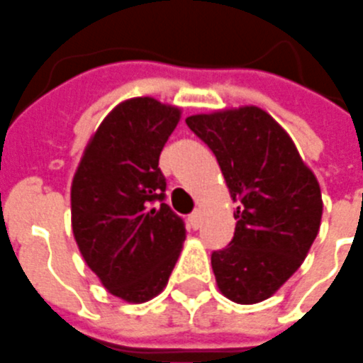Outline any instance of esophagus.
Masks as SVG:
<instances>
[{
    "mask_svg": "<svg viewBox=\"0 0 363 363\" xmlns=\"http://www.w3.org/2000/svg\"><path fill=\"white\" fill-rule=\"evenodd\" d=\"M189 223H191V227L195 228H200V225H202V211L200 210H195L193 213L189 216Z\"/></svg>",
    "mask_w": 363,
    "mask_h": 363,
    "instance_id": "1",
    "label": "esophagus"
}]
</instances>
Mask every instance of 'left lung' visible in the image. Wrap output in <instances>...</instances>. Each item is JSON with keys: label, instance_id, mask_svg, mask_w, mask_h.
Returning a JSON list of instances; mask_svg holds the SVG:
<instances>
[{"label": "left lung", "instance_id": "left-lung-1", "mask_svg": "<svg viewBox=\"0 0 363 363\" xmlns=\"http://www.w3.org/2000/svg\"><path fill=\"white\" fill-rule=\"evenodd\" d=\"M185 123L213 152L238 204L234 238L211 253L217 286L236 303L266 300L300 268L317 238V178L259 106L189 116Z\"/></svg>", "mask_w": 363, "mask_h": 363}]
</instances>
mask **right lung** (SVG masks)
<instances>
[{
  "instance_id": "obj_1",
  "label": "right lung",
  "mask_w": 363,
  "mask_h": 363,
  "mask_svg": "<svg viewBox=\"0 0 363 363\" xmlns=\"http://www.w3.org/2000/svg\"><path fill=\"white\" fill-rule=\"evenodd\" d=\"M179 108L152 97L118 104L89 140L71 187L72 234L84 260L114 296L133 303L163 291L185 240L164 204L159 155Z\"/></svg>"
}]
</instances>
